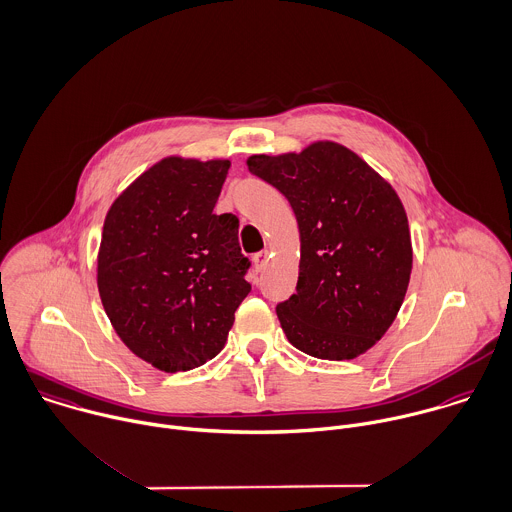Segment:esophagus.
<instances>
[{
  "instance_id": "34e87169",
  "label": "esophagus",
  "mask_w": 512,
  "mask_h": 512,
  "mask_svg": "<svg viewBox=\"0 0 512 512\" xmlns=\"http://www.w3.org/2000/svg\"><path fill=\"white\" fill-rule=\"evenodd\" d=\"M268 258H270L268 250H262V252L254 254V264H256V268H258V270H262V268L268 264Z\"/></svg>"
}]
</instances>
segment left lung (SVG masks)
Returning <instances> with one entry per match:
<instances>
[{
    "instance_id": "obj_1",
    "label": "left lung",
    "mask_w": 512,
    "mask_h": 512,
    "mask_svg": "<svg viewBox=\"0 0 512 512\" xmlns=\"http://www.w3.org/2000/svg\"><path fill=\"white\" fill-rule=\"evenodd\" d=\"M246 165L288 198L300 228L296 294L276 306L286 338L318 359L361 355L389 330L409 286L413 250L397 192L332 141Z\"/></svg>"
}]
</instances>
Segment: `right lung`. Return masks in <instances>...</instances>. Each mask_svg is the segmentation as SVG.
I'll list each match as a JSON object with an SVG mask.
<instances>
[{
	"label": "right lung",
	"mask_w": 512,
	"mask_h": 512,
	"mask_svg": "<svg viewBox=\"0 0 512 512\" xmlns=\"http://www.w3.org/2000/svg\"><path fill=\"white\" fill-rule=\"evenodd\" d=\"M230 161L169 157L109 208L97 260L103 308L123 343L161 371L220 353L250 292L238 218L214 214Z\"/></svg>",
	"instance_id": "obj_1"
}]
</instances>
